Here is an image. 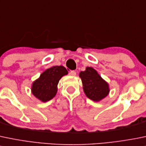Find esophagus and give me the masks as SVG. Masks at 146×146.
I'll return each instance as SVG.
<instances>
[{
	"mask_svg": "<svg viewBox=\"0 0 146 146\" xmlns=\"http://www.w3.org/2000/svg\"><path fill=\"white\" fill-rule=\"evenodd\" d=\"M69 75L72 76H75L76 75V72L75 70H70V73H69Z\"/></svg>",
	"mask_w": 146,
	"mask_h": 146,
	"instance_id": "obj_1",
	"label": "esophagus"
}]
</instances>
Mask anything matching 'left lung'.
I'll return each mask as SVG.
<instances>
[{
  "mask_svg": "<svg viewBox=\"0 0 146 146\" xmlns=\"http://www.w3.org/2000/svg\"><path fill=\"white\" fill-rule=\"evenodd\" d=\"M81 78L85 94L93 101H99L108 96V84L99 76L95 69L87 67L79 74Z\"/></svg>",
  "mask_w": 146,
  "mask_h": 146,
  "instance_id": "1",
  "label": "left lung"
}]
</instances>
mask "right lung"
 <instances>
[{
    "label": "right lung",
    "instance_id": "1",
    "mask_svg": "<svg viewBox=\"0 0 146 146\" xmlns=\"http://www.w3.org/2000/svg\"><path fill=\"white\" fill-rule=\"evenodd\" d=\"M68 74L63 66H53L45 70L38 79L33 82L32 93L43 102H47L55 97L57 93V86L60 79Z\"/></svg>",
    "mask_w": 146,
    "mask_h": 146
}]
</instances>
